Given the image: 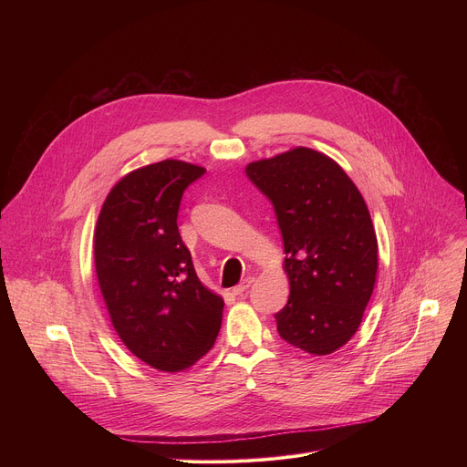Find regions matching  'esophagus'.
<instances>
[{
	"mask_svg": "<svg viewBox=\"0 0 467 467\" xmlns=\"http://www.w3.org/2000/svg\"><path fill=\"white\" fill-rule=\"evenodd\" d=\"M253 283H254V277H245L238 286L233 288V294H234V296H242L244 292H247V288H249Z\"/></svg>",
	"mask_w": 467,
	"mask_h": 467,
	"instance_id": "obj_1",
	"label": "esophagus"
}]
</instances>
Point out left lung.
<instances>
[{"mask_svg":"<svg viewBox=\"0 0 467 467\" xmlns=\"http://www.w3.org/2000/svg\"><path fill=\"white\" fill-rule=\"evenodd\" d=\"M249 181L272 202L290 281L275 314L285 342L328 355L357 332L377 277V236L364 197L323 153L296 148L251 162Z\"/></svg>","mask_w":467,"mask_h":467,"instance_id":"1","label":"left lung"}]
</instances>
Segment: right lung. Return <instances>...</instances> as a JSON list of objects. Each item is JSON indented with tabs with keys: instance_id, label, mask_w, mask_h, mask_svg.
Segmentation results:
<instances>
[{
	"instance_id": "add662e5",
	"label": "right lung",
	"mask_w": 467,
	"mask_h": 467,
	"mask_svg": "<svg viewBox=\"0 0 467 467\" xmlns=\"http://www.w3.org/2000/svg\"><path fill=\"white\" fill-rule=\"evenodd\" d=\"M205 173L162 161L125 175L101 207L94 258L112 325L127 349L161 371L211 351L223 299L197 279L177 216L184 190Z\"/></svg>"
}]
</instances>
